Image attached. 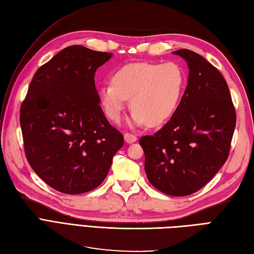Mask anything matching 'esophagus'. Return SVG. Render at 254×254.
I'll return each mask as SVG.
<instances>
[{
    "label": "esophagus",
    "instance_id": "34e87169",
    "mask_svg": "<svg viewBox=\"0 0 254 254\" xmlns=\"http://www.w3.org/2000/svg\"><path fill=\"white\" fill-rule=\"evenodd\" d=\"M124 139H125V142L128 143V144L134 143L137 140L136 136L134 134H131V133H125L124 134Z\"/></svg>",
    "mask_w": 254,
    "mask_h": 254
}]
</instances>
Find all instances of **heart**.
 <instances>
[{
  "label": "heart",
  "instance_id": "b5f03b06",
  "mask_svg": "<svg viewBox=\"0 0 254 254\" xmlns=\"http://www.w3.org/2000/svg\"><path fill=\"white\" fill-rule=\"evenodd\" d=\"M186 76L175 63L130 64L113 74L112 83L99 90L108 117L118 121L130 98L133 109L128 125L159 126L170 120L178 107Z\"/></svg>",
  "mask_w": 254,
  "mask_h": 254
}]
</instances>
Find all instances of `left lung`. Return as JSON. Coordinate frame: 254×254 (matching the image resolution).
<instances>
[{"label": "left lung", "mask_w": 254, "mask_h": 254, "mask_svg": "<svg viewBox=\"0 0 254 254\" xmlns=\"http://www.w3.org/2000/svg\"><path fill=\"white\" fill-rule=\"evenodd\" d=\"M186 60L188 86L162 129L140 139L145 173L152 187L170 196H188L225 164L236 124L229 87L220 72L199 54L173 52Z\"/></svg>", "instance_id": "obj_1"}]
</instances>
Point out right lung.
Returning <instances> with one entry per match:
<instances>
[{"instance_id": "right-lung-1", "label": "right lung", "mask_w": 254, "mask_h": 254, "mask_svg": "<svg viewBox=\"0 0 254 254\" xmlns=\"http://www.w3.org/2000/svg\"><path fill=\"white\" fill-rule=\"evenodd\" d=\"M112 53L71 45L39 67L20 109L25 155L34 172L64 194H82L105 180L124 136L99 106L97 68Z\"/></svg>"}]
</instances>
